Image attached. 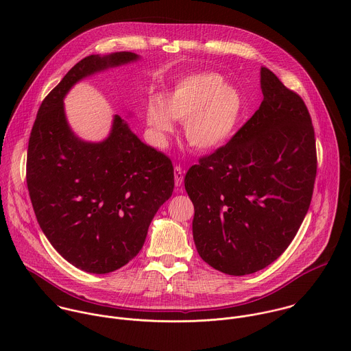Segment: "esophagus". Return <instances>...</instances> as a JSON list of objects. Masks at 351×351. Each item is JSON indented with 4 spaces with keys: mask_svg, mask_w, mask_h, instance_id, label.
Masks as SVG:
<instances>
[{
    "mask_svg": "<svg viewBox=\"0 0 351 351\" xmlns=\"http://www.w3.org/2000/svg\"><path fill=\"white\" fill-rule=\"evenodd\" d=\"M173 175H175V186H180L183 183V171L180 167H175L173 169Z\"/></svg>",
    "mask_w": 351,
    "mask_h": 351,
    "instance_id": "34e87169",
    "label": "esophagus"
}]
</instances>
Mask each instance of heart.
I'll return each mask as SVG.
<instances>
[{"label": "heart", "mask_w": 351, "mask_h": 351, "mask_svg": "<svg viewBox=\"0 0 351 351\" xmlns=\"http://www.w3.org/2000/svg\"><path fill=\"white\" fill-rule=\"evenodd\" d=\"M243 110L240 91L214 72L191 73L180 79L145 110V122L157 140L184 122V137L198 152H213L232 137Z\"/></svg>", "instance_id": "1"}]
</instances>
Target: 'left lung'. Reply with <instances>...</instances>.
I'll return each mask as SVG.
<instances>
[{"instance_id":"8db88e82","label":"left lung","mask_w":351,"mask_h":351,"mask_svg":"<svg viewBox=\"0 0 351 351\" xmlns=\"http://www.w3.org/2000/svg\"><path fill=\"white\" fill-rule=\"evenodd\" d=\"M260 76V108L184 178L199 257L234 276L264 269L285 252L308 211L317 175L302 97L265 66Z\"/></svg>"}]
</instances>
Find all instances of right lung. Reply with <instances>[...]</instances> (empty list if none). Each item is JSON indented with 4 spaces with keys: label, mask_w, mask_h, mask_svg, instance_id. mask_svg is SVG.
Returning <instances> with one entry per match:
<instances>
[{
    "label": "right lung",
    "mask_w": 351,
    "mask_h": 351,
    "mask_svg": "<svg viewBox=\"0 0 351 351\" xmlns=\"http://www.w3.org/2000/svg\"><path fill=\"white\" fill-rule=\"evenodd\" d=\"M138 60L129 51L83 58L44 98L29 138L26 180L37 222L68 263L90 274L117 271L138 254L172 195L173 167L121 115L104 140L80 138L64 99L83 79Z\"/></svg>",
    "instance_id": "add662e5"
}]
</instances>
